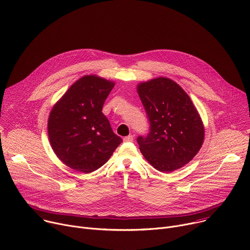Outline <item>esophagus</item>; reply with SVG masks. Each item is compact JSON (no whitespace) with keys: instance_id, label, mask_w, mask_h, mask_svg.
I'll list each match as a JSON object with an SVG mask.
<instances>
[{"instance_id":"1","label":"esophagus","mask_w":250,"mask_h":250,"mask_svg":"<svg viewBox=\"0 0 250 250\" xmlns=\"http://www.w3.org/2000/svg\"><path fill=\"white\" fill-rule=\"evenodd\" d=\"M124 142L125 143H131V142H133V137H132V135H127V137L124 138Z\"/></svg>"}]
</instances>
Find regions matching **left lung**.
Instances as JSON below:
<instances>
[{"label": "left lung", "mask_w": 250, "mask_h": 250, "mask_svg": "<svg viewBox=\"0 0 250 250\" xmlns=\"http://www.w3.org/2000/svg\"><path fill=\"white\" fill-rule=\"evenodd\" d=\"M150 130L139 137L146 160L157 170L171 172L188 165L204 140L201 118L188 95L168 78H155L138 84Z\"/></svg>", "instance_id": "obj_1"}]
</instances>
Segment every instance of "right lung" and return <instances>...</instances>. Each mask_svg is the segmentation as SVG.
Masks as SVG:
<instances>
[{
	"mask_svg": "<svg viewBox=\"0 0 250 250\" xmlns=\"http://www.w3.org/2000/svg\"><path fill=\"white\" fill-rule=\"evenodd\" d=\"M115 83L86 75L53 106L48 121L51 146L65 166L89 173L103 167L123 140L102 112Z\"/></svg>",
	"mask_w": 250,
	"mask_h": 250,
	"instance_id": "add662e5",
	"label": "right lung"
}]
</instances>
